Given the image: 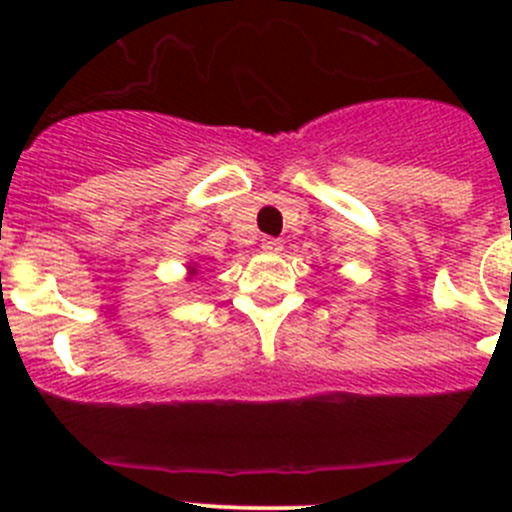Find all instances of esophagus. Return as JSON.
<instances>
[{"mask_svg":"<svg viewBox=\"0 0 512 512\" xmlns=\"http://www.w3.org/2000/svg\"><path fill=\"white\" fill-rule=\"evenodd\" d=\"M260 247L265 252H270V255H280V252H282V240H277V237H265V240L260 242Z\"/></svg>","mask_w":512,"mask_h":512,"instance_id":"1","label":"esophagus"}]
</instances>
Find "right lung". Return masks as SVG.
Listing matches in <instances>:
<instances>
[{
	"mask_svg": "<svg viewBox=\"0 0 512 512\" xmlns=\"http://www.w3.org/2000/svg\"><path fill=\"white\" fill-rule=\"evenodd\" d=\"M188 270H190V275H195V265H190V267H188Z\"/></svg>",
	"mask_w": 512,
	"mask_h": 512,
	"instance_id": "obj_1",
	"label": "right lung"
}]
</instances>
